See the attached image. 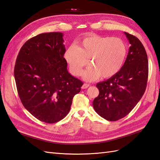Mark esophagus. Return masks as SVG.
Returning <instances> with one entry per match:
<instances>
[{"label": "esophagus", "mask_w": 160, "mask_h": 160, "mask_svg": "<svg viewBox=\"0 0 160 160\" xmlns=\"http://www.w3.org/2000/svg\"><path fill=\"white\" fill-rule=\"evenodd\" d=\"M89 87V84H87V83H84L83 85L82 86V89H87V88H88Z\"/></svg>", "instance_id": "obj_1"}]
</instances>
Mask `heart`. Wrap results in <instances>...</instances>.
<instances>
[{
  "mask_svg": "<svg viewBox=\"0 0 160 160\" xmlns=\"http://www.w3.org/2000/svg\"><path fill=\"white\" fill-rule=\"evenodd\" d=\"M128 51L123 39L92 34L81 40L78 47H68L64 58L75 76H80L89 60L91 67L83 73V78L91 81L100 76L106 79L116 75L124 65Z\"/></svg>",
  "mask_w": 160,
  "mask_h": 160,
  "instance_id": "1",
  "label": "heart"
}]
</instances>
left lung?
<instances>
[{
  "label": "left lung",
  "mask_w": 160,
  "mask_h": 160,
  "mask_svg": "<svg viewBox=\"0 0 160 160\" xmlns=\"http://www.w3.org/2000/svg\"><path fill=\"white\" fill-rule=\"evenodd\" d=\"M124 33L131 47L124 65L114 76L96 84L100 93L93 102L96 113L108 121H117L130 113L147 85L148 62L146 50L137 37Z\"/></svg>",
  "instance_id": "1"
}]
</instances>
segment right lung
I'll return each mask as SVG.
<instances>
[{"mask_svg": "<svg viewBox=\"0 0 160 160\" xmlns=\"http://www.w3.org/2000/svg\"><path fill=\"white\" fill-rule=\"evenodd\" d=\"M63 33H40L20 49L14 78L20 101L38 120L55 123L69 113L83 82L67 71Z\"/></svg>", "mask_w": 160, "mask_h": 160, "instance_id": "add662e5", "label": "right lung"}]
</instances>
